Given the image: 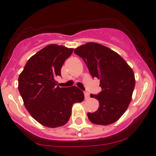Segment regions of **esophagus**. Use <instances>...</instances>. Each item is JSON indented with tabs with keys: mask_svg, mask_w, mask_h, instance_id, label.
I'll use <instances>...</instances> for the list:
<instances>
[{
	"mask_svg": "<svg viewBox=\"0 0 156 156\" xmlns=\"http://www.w3.org/2000/svg\"><path fill=\"white\" fill-rule=\"evenodd\" d=\"M84 98H85V99H88V98H90V94H89V93H87V92H84Z\"/></svg>",
	"mask_w": 156,
	"mask_h": 156,
	"instance_id": "esophagus-1",
	"label": "esophagus"
}]
</instances>
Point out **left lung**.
Masks as SVG:
<instances>
[{"mask_svg": "<svg viewBox=\"0 0 156 156\" xmlns=\"http://www.w3.org/2000/svg\"><path fill=\"white\" fill-rule=\"evenodd\" d=\"M83 58L93 78L100 80L101 91L90 94L99 101L94 113H87L91 123L107 126L125 113L132 100L136 80L133 71L116 52L96 43H87L75 49Z\"/></svg>", "mask_w": 156, "mask_h": 156, "instance_id": "left-lung-1", "label": "left lung"}]
</instances>
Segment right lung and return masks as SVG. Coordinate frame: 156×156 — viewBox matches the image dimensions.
<instances>
[{
	"label": "right lung",
	"mask_w": 156,
	"mask_h": 156,
	"mask_svg": "<svg viewBox=\"0 0 156 156\" xmlns=\"http://www.w3.org/2000/svg\"><path fill=\"white\" fill-rule=\"evenodd\" d=\"M73 49L50 44L30 57L18 78V90L30 114L40 124L59 127L69 121L72 105L84 101L76 86L60 87L55 81Z\"/></svg>",
	"instance_id": "obj_1"
}]
</instances>
